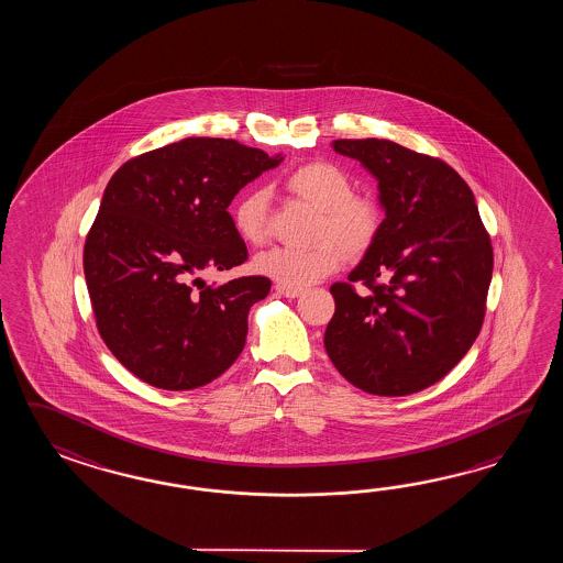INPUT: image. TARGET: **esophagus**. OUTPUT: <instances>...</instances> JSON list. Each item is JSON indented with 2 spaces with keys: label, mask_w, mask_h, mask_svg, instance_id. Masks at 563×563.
<instances>
[{
  "label": "esophagus",
  "mask_w": 563,
  "mask_h": 563,
  "mask_svg": "<svg viewBox=\"0 0 563 563\" xmlns=\"http://www.w3.org/2000/svg\"><path fill=\"white\" fill-rule=\"evenodd\" d=\"M276 291L279 296L289 299L299 298V296H301V289H291V287L277 286Z\"/></svg>",
  "instance_id": "obj_1"
}]
</instances>
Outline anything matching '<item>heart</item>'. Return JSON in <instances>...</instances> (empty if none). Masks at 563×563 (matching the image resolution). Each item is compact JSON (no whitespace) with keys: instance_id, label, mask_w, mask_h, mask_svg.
I'll list each match as a JSON object with an SVG mask.
<instances>
[{"instance_id":"1","label":"heart","mask_w":563,"mask_h":563,"mask_svg":"<svg viewBox=\"0 0 563 563\" xmlns=\"http://www.w3.org/2000/svg\"><path fill=\"white\" fill-rule=\"evenodd\" d=\"M286 189L299 201L318 209L316 241L310 247H274L260 253L253 267L260 276L291 289H303L332 274L347 255H360L371 247L383 221L380 205L371 195L354 191L344 168L325 161H313L294 168L286 177ZM269 195L255 189L243 195L233 209V228L245 243L257 245L267 238Z\"/></svg>"}]
</instances>
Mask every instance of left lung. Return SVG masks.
Here are the masks:
<instances>
[{
	"instance_id": "8db88e82",
	"label": "left lung",
	"mask_w": 563,
	"mask_h": 563,
	"mask_svg": "<svg viewBox=\"0 0 563 563\" xmlns=\"http://www.w3.org/2000/svg\"><path fill=\"white\" fill-rule=\"evenodd\" d=\"M338 155L378 180L384 219L350 272L330 287L323 346L360 390L407 396L455 368L485 318L493 247L467 183L441 158L386 139H340ZM352 283L372 291L356 295Z\"/></svg>"
}]
</instances>
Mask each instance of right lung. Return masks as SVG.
Masks as SVG:
<instances>
[{"instance_id":"right-lung-1","label":"right lung","mask_w":563,"mask_h":563,"mask_svg":"<svg viewBox=\"0 0 563 563\" xmlns=\"http://www.w3.org/2000/svg\"><path fill=\"white\" fill-rule=\"evenodd\" d=\"M282 161L238 141L191 136L131 158L108 180L86 238V286L104 344L136 378L191 390L238 360L247 313L272 282L207 286L201 274L247 260L228 207Z\"/></svg>"}]
</instances>
